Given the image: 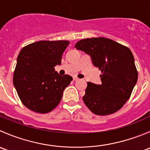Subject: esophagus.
I'll use <instances>...</instances> for the list:
<instances>
[{"mask_svg":"<svg viewBox=\"0 0 150 150\" xmlns=\"http://www.w3.org/2000/svg\"><path fill=\"white\" fill-rule=\"evenodd\" d=\"M78 80H79V78H77V77H73V81H78Z\"/></svg>","mask_w":150,"mask_h":150,"instance_id":"esophagus-1","label":"esophagus"}]
</instances>
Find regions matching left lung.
<instances>
[{
	"mask_svg": "<svg viewBox=\"0 0 150 150\" xmlns=\"http://www.w3.org/2000/svg\"><path fill=\"white\" fill-rule=\"evenodd\" d=\"M75 47L90 56L93 65L102 73L101 84L88 82L83 97L85 104L98 115L118 111L129 99L138 80L131 50L105 38L83 39Z\"/></svg>",
	"mask_w": 150,
	"mask_h": 150,
	"instance_id": "1",
	"label": "left lung"
}]
</instances>
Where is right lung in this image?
Masks as SVG:
<instances>
[{"label":"right lung","instance_id":"obj_1","mask_svg":"<svg viewBox=\"0 0 150 150\" xmlns=\"http://www.w3.org/2000/svg\"><path fill=\"white\" fill-rule=\"evenodd\" d=\"M68 40H40L24 47L18 55L13 72V86L25 107L38 113L54 110L63 91L72 81L70 75H59Z\"/></svg>","mask_w":150,"mask_h":150}]
</instances>
